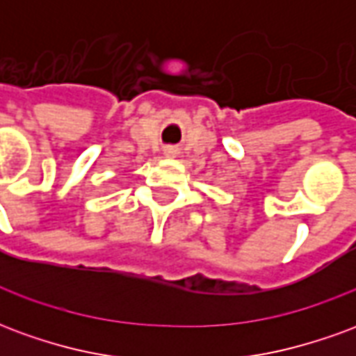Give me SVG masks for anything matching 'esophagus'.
Masks as SVG:
<instances>
[{
  "instance_id": "esophagus-1",
  "label": "esophagus",
  "mask_w": 356,
  "mask_h": 356,
  "mask_svg": "<svg viewBox=\"0 0 356 356\" xmlns=\"http://www.w3.org/2000/svg\"><path fill=\"white\" fill-rule=\"evenodd\" d=\"M165 154H168V156L177 154V150H175V148H173V147H170V148H168V150H165Z\"/></svg>"
}]
</instances>
